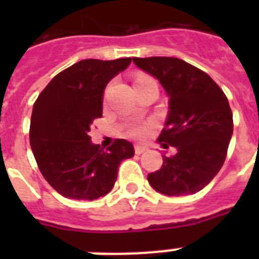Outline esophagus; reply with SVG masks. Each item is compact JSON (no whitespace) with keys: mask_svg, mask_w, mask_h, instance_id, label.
Returning <instances> with one entry per match:
<instances>
[{"mask_svg":"<svg viewBox=\"0 0 259 259\" xmlns=\"http://www.w3.org/2000/svg\"><path fill=\"white\" fill-rule=\"evenodd\" d=\"M145 150H146L145 146H142V145H134V152H136V154L144 153Z\"/></svg>","mask_w":259,"mask_h":259,"instance_id":"1","label":"esophagus"}]
</instances>
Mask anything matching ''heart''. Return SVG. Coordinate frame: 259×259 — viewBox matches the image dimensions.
<instances>
[{"label": "heart", "instance_id": "b5f03b06", "mask_svg": "<svg viewBox=\"0 0 259 259\" xmlns=\"http://www.w3.org/2000/svg\"><path fill=\"white\" fill-rule=\"evenodd\" d=\"M148 80H153V79L150 78V76H148V75H138L137 78H136V84H137V83L148 82ZM152 127H153V126L150 125V123L132 126V127L129 129V134L132 136V137L142 140V138H145L149 136L150 132H152Z\"/></svg>", "mask_w": 259, "mask_h": 259}]
</instances>
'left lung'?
<instances>
[{"instance_id":"8db88e82","label":"left lung","mask_w":259,"mask_h":259,"mask_svg":"<svg viewBox=\"0 0 259 259\" xmlns=\"http://www.w3.org/2000/svg\"><path fill=\"white\" fill-rule=\"evenodd\" d=\"M134 64L160 80L169 97V114L158 142L177 153L162 156L161 168L148 175L166 196L203 189L223 166L233 136V111L222 89L204 71L177 58H133Z\"/></svg>"}]
</instances>
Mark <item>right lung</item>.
Returning a JSON list of instances; mask_svg holds the SVG:
<instances>
[{
  "label": "right lung",
  "mask_w": 259,
  "mask_h": 259,
  "mask_svg": "<svg viewBox=\"0 0 259 259\" xmlns=\"http://www.w3.org/2000/svg\"><path fill=\"white\" fill-rule=\"evenodd\" d=\"M132 59H86L59 72L36 99L29 142L37 166L60 195L95 200L109 193L122 160L134 156L132 142L115 138L109 148L91 144L90 126L102 117L106 84Z\"/></svg>",
  "instance_id": "obj_1"
}]
</instances>
